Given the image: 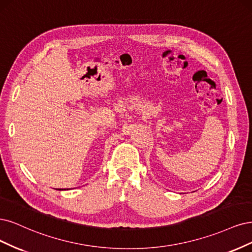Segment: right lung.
Segmentation results:
<instances>
[{
	"mask_svg": "<svg viewBox=\"0 0 252 252\" xmlns=\"http://www.w3.org/2000/svg\"><path fill=\"white\" fill-rule=\"evenodd\" d=\"M61 190H62V189H61Z\"/></svg>",
	"mask_w": 252,
	"mask_h": 252,
	"instance_id": "1",
	"label": "right lung"
}]
</instances>
